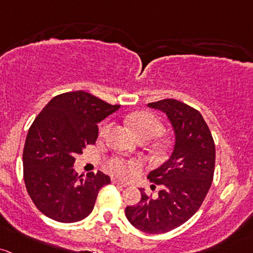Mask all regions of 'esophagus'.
Returning <instances> with one entry per match:
<instances>
[{"label":"esophagus","instance_id":"34e87169","mask_svg":"<svg viewBox=\"0 0 253 253\" xmlns=\"http://www.w3.org/2000/svg\"><path fill=\"white\" fill-rule=\"evenodd\" d=\"M112 182L114 185H118V186H121V187H126V184H125V182H121V181H119V180H116V179H113L112 180Z\"/></svg>","mask_w":253,"mask_h":253}]
</instances>
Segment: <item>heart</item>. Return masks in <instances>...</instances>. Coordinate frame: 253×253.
<instances>
[{
	"label": "heart",
	"mask_w": 253,
	"mask_h": 253,
	"mask_svg": "<svg viewBox=\"0 0 253 253\" xmlns=\"http://www.w3.org/2000/svg\"><path fill=\"white\" fill-rule=\"evenodd\" d=\"M126 121L127 125L131 127L132 131L139 139H143V138L151 139V138L157 137L162 131V124L160 120L156 116L146 112L133 113L127 118ZM108 127H109L108 125H104L102 127V134L107 132ZM140 162H138V161H126L124 158L115 157L110 160L108 168L115 175L120 177H129L135 170L140 168Z\"/></svg>",
	"instance_id": "b5f03b06"
}]
</instances>
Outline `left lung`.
Listing matches in <instances>:
<instances>
[{
  "mask_svg": "<svg viewBox=\"0 0 253 253\" xmlns=\"http://www.w3.org/2000/svg\"><path fill=\"white\" fill-rule=\"evenodd\" d=\"M167 115L174 132L171 155L148 179L160 185L156 198L139 188L141 199L127 207V220L149 234L175 229L190 220L203 203L215 170V144L202 114L176 99L149 103ZM154 186V185H152Z\"/></svg>",
  "mask_w": 253,
  "mask_h": 253,
  "instance_id": "obj_1",
  "label": "left lung"
}]
</instances>
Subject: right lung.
Here are the masks:
<instances>
[{
  "mask_svg": "<svg viewBox=\"0 0 253 253\" xmlns=\"http://www.w3.org/2000/svg\"><path fill=\"white\" fill-rule=\"evenodd\" d=\"M85 91L51 99L27 133L23 154L24 180L37 209L51 220H84L95 207L99 190L110 184L102 171L79 175L76 156L95 144L102 120L120 108Z\"/></svg>",
  "mask_w": 253,
  "mask_h": 253,
  "instance_id": "1",
  "label": "right lung"
}]
</instances>
